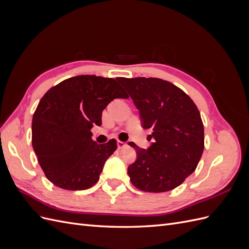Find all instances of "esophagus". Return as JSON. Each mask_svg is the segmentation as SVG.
I'll return each mask as SVG.
<instances>
[{"instance_id": "esophagus-1", "label": "esophagus", "mask_w": 249, "mask_h": 249, "mask_svg": "<svg viewBox=\"0 0 249 249\" xmlns=\"http://www.w3.org/2000/svg\"><path fill=\"white\" fill-rule=\"evenodd\" d=\"M125 145H126V143H125V142H124V141H120V140H118V141H117V146H118V148H119V149H120V148H124Z\"/></svg>"}]
</instances>
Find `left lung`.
Returning <instances> with one entry per match:
<instances>
[{
	"mask_svg": "<svg viewBox=\"0 0 249 249\" xmlns=\"http://www.w3.org/2000/svg\"><path fill=\"white\" fill-rule=\"evenodd\" d=\"M140 112L143 127L155 142L138 147L137 160L127 167L132 184L144 192H166L196 169L205 135L196 105L182 89L158 78H117Z\"/></svg>",
	"mask_w": 249,
	"mask_h": 249,
	"instance_id": "obj_1",
	"label": "left lung"
}]
</instances>
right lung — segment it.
<instances>
[{"mask_svg": "<svg viewBox=\"0 0 249 249\" xmlns=\"http://www.w3.org/2000/svg\"><path fill=\"white\" fill-rule=\"evenodd\" d=\"M129 95L116 80L96 76L66 79L49 89L32 119V146L47 178L65 190H85L100 178L117 142L92 140L91 127L114 99Z\"/></svg>", "mask_w": 249, "mask_h": 249, "instance_id": "obj_1", "label": "right lung"}]
</instances>
